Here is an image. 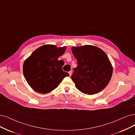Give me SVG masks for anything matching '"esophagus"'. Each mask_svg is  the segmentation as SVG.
Here are the masks:
<instances>
[{"mask_svg":"<svg viewBox=\"0 0 135 135\" xmlns=\"http://www.w3.org/2000/svg\"><path fill=\"white\" fill-rule=\"evenodd\" d=\"M72 74V71H70L69 72V76H71Z\"/></svg>","mask_w":135,"mask_h":135,"instance_id":"1","label":"esophagus"}]
</instances>
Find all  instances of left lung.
Segmentation results:
<instances>
[{"label": "left lung", "mask_w": 135, "mask_h": 135, "mask_svg": "<svg viewBox=\"0 0 135 135\" xmlns=\"http://www.w3.org/2000/svg\"><path fill=\"white\" fill-rule=\"evenodd\" d=\"M78 66L71 76L76 87L92 95L101 92L111 80L112 64L103 50L92 45L72 47Z\"/></svg>", "instance_id": "obj_1"}]
</instances>
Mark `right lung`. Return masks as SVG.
<instances>
[{
	"instance_id": "obj_1",
	"label": "right lung",
	"mask_w": 135,
	"mask_h": 135,
	"mask_svg": "<svg viewBox=\"0 0 135 135\" xmlns=\"http://www.w3.org/2000/svg\"><path fill=\"white\" fill-rule=\"evenodd\" d=\"M66 47L45 44L39 47L23 63V71L27 83L34 91L46 94L56 89L63 78L69 76L62 70L64 62L59 61Z\"/></svg>"
}]
</instances>
